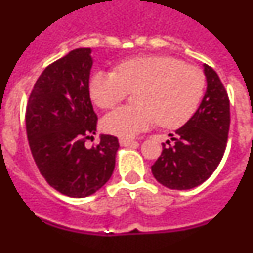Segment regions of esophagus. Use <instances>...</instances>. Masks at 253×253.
<instances>
[{
  "mask_svg": "<svg viewBox=\"0 0 253 253\" xmlns=\"http://www.w3.org/2000/svg\"><path fill=\"white\" fill-rule=\"evenodd\" d=\"M119 143H120V146H130V144H133V143H135V140L131 139V138H125V137H122L119 138Z\"/></svg>",
  "mask_w": 253,
  "mask_h": 253,
  "instance_id": "1",
  "label": "esophagus"
}]
</instances>
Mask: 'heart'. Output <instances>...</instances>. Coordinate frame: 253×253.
Returning <instances> with one entry per match:
<instances>
[{"mask_svg":"<svg viewBox=\"0 0 253 253\" xmlns=\"http://www.w3.org/2000/svg\"><path fill=\"white\" fill-rule=\"evenodd\" d=\"M199 67L169 55H144L124 60L116 72H97L90 80V96L101 109H111L135 92V106H123L102 119L105 131L135 135L156 120L165 129L184 126L196 114L205 92Z\"/></svg>","mask_w":253,"mask_h":253,"instance_id":"1","label":"heart"}]
</instances>
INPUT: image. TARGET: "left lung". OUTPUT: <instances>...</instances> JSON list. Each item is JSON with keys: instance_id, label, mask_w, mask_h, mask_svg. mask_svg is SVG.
Returning <instances> with one entry per match:
<instances>
[{"instance_id": "1", "label": "left lung", "mask_w": 253, "mask_h": 253, "mask_svg": "<svg viewBox=\"0 0 253 253\" xmlns=\"http://www.w3.org/2000/svg\"><path fill=\"white\" fill-rule=\"evenodd\" d=\"M207 92L195 115L169 134L162 153L152 166L154 178L172 190L193 189L215 171L227 147L231 124L229 97L211 67L204 64Z\"/></svg>"}]
</instances>
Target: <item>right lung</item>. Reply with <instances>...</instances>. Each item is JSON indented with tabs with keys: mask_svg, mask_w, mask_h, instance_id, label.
Masks as SVG:
<instances>
[{
	"mask_svg": "<svg viewBox=\"0 0 253 253\" xmlns=\"http://www.w3.org/2000/svg\"><path fill=\"white\" fill-rule=\"evenodd\" d=\"M90 48L69 51L44 69L26 104V134L38 169L53 189L71 198L96 193L111 177L118 138L96 131L97 115L90 99Z\"/></svg>",
	"mask_w": 253,
	"mask_h": 253,
	"instance_id": "add662e5",
	"label": "right lung"
}]
</instances>
